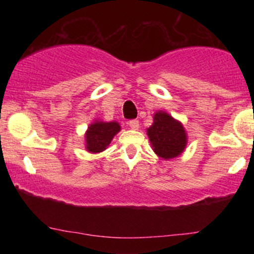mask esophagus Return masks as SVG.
I'll return each mask as SVG.
<instances>
[{"label":"esophagus","mask_w":254,"mask_h":254,"mask_svg":"<svg viewBox=\"0 0 254 254\" xmlns=\"http://www.w3.org/2000/svg\"><path fill=\"white\" fill-rule=\"evenodd\" d=\"M127 125H129L130 129H132V130H138V127H139V122L137 121V119H133V121H130L129 123H127Z\"/></svg>","instance_id":"esophagus-1"}]
</instances>
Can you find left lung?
Masks as SVG:
<instances>
[{"mask_svg":"<svg viewBox=\"0 0 254 254\" xmlns=\"http://www.w3.org/2000/svg\"><path fill=\"white\" fill-rule=\"evenodd\" d=\"M147 135L154 153L164 160L179 156L188 145V133L183 123L165 111L154 113Z\"/></svg>","mask_w":254,"mask_h":254,"instance_id":"1","label":"left lung"}]
</instances>
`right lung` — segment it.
Returning <instances> with one entry per match:
<instances>
[{
    "mask_svg": "<svg viewBox=\"0 0 254 254\" xmlns=\"http://www.w3.org/2000/svg\"><path fill=\"white\" fill-rule=\"evenodd\" d=\"M121 131L118 122H104L95 119L84 132V147L88 153H101L109 147L111 141Z\"/></svg>",
    "mask_w": 254,
    "mask_h": 254,
    "instance_id": "obj_1",
    "label": "right lung"
}]
</instances>
